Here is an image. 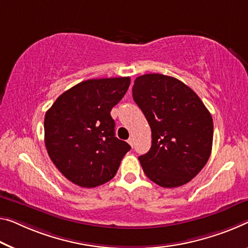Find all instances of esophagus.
<instances>
[{
	"instance_id": "obj_1",
	"label": "esophagus",
	"mask_w": 248,
	"mask_h": 248,
	"mask_svg": "<svg viewBox=\"0 0 248 248\" xmlns=\"http://www.w3.org/2000/svg\"><path fill=\"white\" fill-rule=\"evenodd\" d=\"M127 143H128L131 146H133V145H134V139H133V137H129V139L127 140Z\"/></svg>"
}]
</instances>
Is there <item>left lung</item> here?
Instances as JSON below:
<instances>
[{
  "label": "left lung",
  "instance_id": "8db88e82",
  "mask_svg": "<svg viewBox=\"0 0 248 248\" xmlns=\"http://www.w3.org/2000/svg\"><path fill=\"white\" fill-rule=\"evenodd\" d=\"M133 100L152 131L150 151L139 157L144 173L162 187L188 183L212 152L214 126L204 103L180 79L157 73L136 78Z\"/></svg>",
  "mask_w": 248,
  "mask_h": 248
}]
</instances>
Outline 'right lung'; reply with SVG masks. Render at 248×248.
<instances>
[{
	"label": "right lung",
	"instance_id": "obj_1",
	"mask_svg": "<svg viewBox=\"0 0 248 248\" xmlns=\"http://www.w3.org/2000/svg\"><path fill=\"white\" fill-rule=\"evenodd\" d=\"M129 84V78L87 79L61 94L45 114V146L68 181L91 188L115 176L131 146L115 137L111 111Z\"/></svg>",
	"mask_w": 248,
	"mask_h": 248
}]
</instances>
